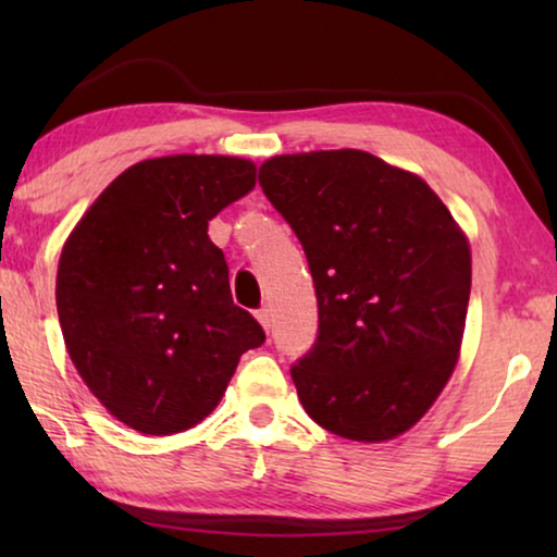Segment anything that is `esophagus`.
I'll use <instances>...</instances> for the list:
<instances>
[{
    "instance_id": "1",
    "label": "esophagus",
    "mask_w": 557,
    "mask_h": 557,
    "mask_svg": "<svg viewBox=\"0 0 557 557\" xmlns=\"http://www.w3.org/2000/svg\"><path fill=\"white\" fill-rule=\"evenodd\" d=\"M256 319H258V322H261V326H263L265 332L271 330V324H273V317H271V309H269V307L258 309V311H256Z\"/></svg>"
}]
</instances>
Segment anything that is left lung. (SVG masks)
<instances>
[{"label": "left lung", "instance_id": "left-lung-1", "mask_svg": "<svg viewBox=\"0 0 557 557\" xmlns=\"http://www.w3.org/2000/svg\"><path fill=\"white\" fill-rule=\"evenodd\" d=\"M258 182L314 278L319 337L292 368L304 410L362 444L410 431L459 362L467 233L418 174L370 151L278 154Z\"/></svg>", "mask_w": 557, "mask_h": 557}]
</instances>
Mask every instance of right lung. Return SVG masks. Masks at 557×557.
<instances>
[{
  "instance_id": "add662e5",
  "label": "right lung",
  "mask_w": 557,
  "mask_h": 557,
  "mask_svg": "<svg viewBox=\"0 0 557 557\" xmlns=\"http://www.w3.org/2000/svg\"><path fill=\"white\" fill-rule=\"evenodd\" d=\"M256 187L250 159L172 154L121 172L67 235L55 301L65 349L128 429L170 436L205 421L265 334L235 307L208 223Z\"/></svg>"
}]
</instances>
